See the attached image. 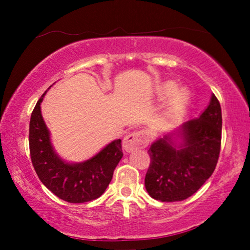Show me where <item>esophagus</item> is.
<instances>
[{
  "instance_id": "34e87169",
  "label": "esophagus",
  "mask_w": 250,
  "mask_h": 250,
  "mask_svg": "<svg viewBox=\"0 0 250 250\" xmlns=\"http://www.w3.org/2000/svg\"><path fill=\"white\" fill-rule=\"evenodd\" d=\"M149 134L146 131H135L125 136L123 141V148L125 151L131 152L136 149H143L148 146Z\"/></svg>"
}]
</instances>
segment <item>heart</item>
Listing matches in <instances>:
<instances>
[{
	"mask_svg": "<svg viewBox=\"0 0 250 250\" xmlns=\"http://www.w3.org/2000/svg\"><path fill=\"white\" fill-rule=\"evenodd\" d=\"M175 88L176 86L173 83H167L159 92V97L162 99L169 97V100L167 102L166 114L170 117L180 115L181 112L186 110L190 100V94L186 88H179L176 91Z\"/></svg>",
	"mask_w": 250,
	"mask_h": 250,
	"instance_id": "obj_1",
	"label": "heart"
}]
</instances>
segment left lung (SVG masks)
Masks as SVG:
<instances>
[{
  "label": "left lung",
  "mask_w": 250,
  "mask_h": 250,
  "mask_svg": "<svg viewBox=\"0 0 250 250\" xmlns=\"http://www.w3.org/2000/svg\"><path fill=\"white\" fill-rule=\"evenodd\" d=\"M221 138V104L211 94L199 118L184 122L175 132L150 146V166L145 179L150 197L173 203L197 192L215 170Z\"/></svg>",
  "instance_id": "left-lung-1"
}]
</instances>
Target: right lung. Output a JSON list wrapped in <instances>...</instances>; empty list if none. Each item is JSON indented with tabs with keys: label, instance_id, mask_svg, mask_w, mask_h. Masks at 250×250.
<instances>
[{
	"label": "right lung",
	"instance_id": "obj_1",
	"mask_svg": "<svg viewBox=\"0 0 250 250\" xmlns=\"http://www.w3.org/2000/svg\"><path fill=\"white\" fill-rule=\"evenodd\" d=\"M45 93L37 101L29 122V151L34 169L41 182L60 199L73 204L97 199L107 189L121 162L122 140L110 142L83 163H66L54 151L41 112Z\"/></svg>",
	"mask_w": 250,
	"mask_h": 250
}]
</instances>
